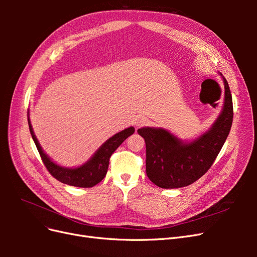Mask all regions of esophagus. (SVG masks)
I'll return each mask as SVG.
<instances>
[{"label": "esophagus", "mask_w": 257, "mask_h": 257, "mask_svg": "<svg viewBox=\"0 0 257 257\" xmlns=\"http://www.w3.org/2000/svg\"><path fill=\"white\" fill-rule=\"evenodd\" d=\"M148 124H149V120L145 118V116H138V118L135 120V125L137 128L146 126Z\"/></svg>", "instance_id": "34e87169"}]
</instances>
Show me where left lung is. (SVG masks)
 Returning a JSON list of instances; mask_svg holds the SVG:
<instances>
[{"label":"left lung","instance_id":"1","mask_svg":"<svg viewBox=\"0 0 257 257\" xmlns=\"http://www.w3.org/2000/svg\"><path fill=\"white\" fill-rule=\"evenodd\" d=\"M223 111L206 134L191 144H182L163 128L143 127L137 132L146 142V173L163 189L190 185L212 166L226 141L234 116L232 98L227 80Z\"/></svg>","mask_w":257,"mask_h":257}]
</instances>
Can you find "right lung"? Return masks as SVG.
Segmentation results:
<instances>
[{"label": "right lung", "instance_id": "add662e5", "mask_svg": "<svg viewBox=\"0 0 257 257\" xmlns=\"http://www.w3.org/2000/svg\"><path fill=\"white\" fill-rule=\"evenodd\" d=\"M28 122L31 135H32L38 152H40L41 159L46 168H47V170L50 173V175L62 183L73 186H79V188H92V186H94L95 184L103 180L107 174V169L108 165H109L111 154L128 136L134 134L135 132L134 127H128L120 132V133L115 134L114 136L108 139V141L99 148L97 152L93 155V158L88 163H85L84 165L78 168L69 169L60 167L57 164H54L53 162H51V160L42 150L40 144H38L37 139L33 133L32 126H31L29 118Z\"/></svg>", "mask_w": 257, "mask_h": 257}]
</instances>
